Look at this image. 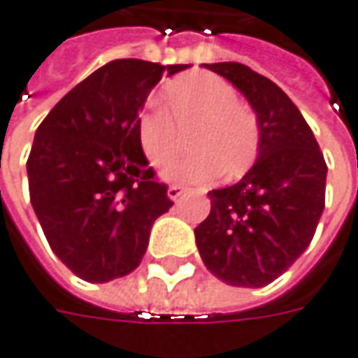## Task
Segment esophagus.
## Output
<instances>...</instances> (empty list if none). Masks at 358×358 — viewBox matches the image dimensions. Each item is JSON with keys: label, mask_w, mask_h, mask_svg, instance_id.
Returning a JSON list of instances; mask_svg holds the SVG:
<instances>
[{"label": "esophagus", "mask_w": 358, "mask_h": 358, "mask_svg": "<svg viewBox=\"0 0 358 358\" xmlns=\"http://www.w3.org/2000/svg\"><path fill=\"white\" fill-rule=\"evenodd\" d=\"M182 194H184V188H182V186H176V184H172V186L168 188V198H170V200H178Z\"/></svg>", "instance_id": "obj_1"}]
</instances>
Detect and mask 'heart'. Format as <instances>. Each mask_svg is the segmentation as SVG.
<instances>
[{
    "label": "heart",
    "instance_id": "heart-1",
    "mask_svg": "<svg viewBox=\"0 0 358 358\" xmlns=\"http://www.w3.org/2000/svg\"><path fill=\"white\" fill-rule=\"evenodd\" d=\"M162 112L138 117L136 136L142 154L154 168H164L178 154L182 136L192 126L188 144L192 156L172 164L166 178L182 184H206L222 170L241 176L258 150V120L238 101L234 87L212 73H190L164 90Z\"/></svg>",
    "mask_w": 358,
    "mask_h": 358
}]
</instances>
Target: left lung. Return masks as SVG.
<instances>
[{"instance_id": "left-lung-1", "label": "left lung", "mask_w": 358, "mask_h": 358, "mask_svg": "<svg viewBox=\"0 0 358 358\" xmlns=\"http://www.w3.org/2000/svg\"><path fill=\"white\" fill-rule=\"evenodd\" d=\"M255 108L258 160L234 186L212 190L196 226L206 268L232 287L271 285L313 241L324 210L327 162L313 130L272 80L238 62L206 64Z\"/></svg>"}]
</instances>
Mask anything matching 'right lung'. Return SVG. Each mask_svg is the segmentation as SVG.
I'll list each match as a JSON object with an SVG mask.
<instances>
[{
	"label": "right lung",
	"mask_w": 358,
	"mask_h": 358,
	"mask_svg": "<svg viewBox=\"0 0 358 358\" xmlns=\"http://www.w3.org/2000/svg\"><path fill=\"white\" fill-rule=\"evenodd\" d=\"M188 66L114 59L70 90L39 124L29 200L55 257L86 282L130 274L174 204L142 154L136 124L150 90Z\"/></svg>",
	"instance_id": "1"
}]
</instances>
